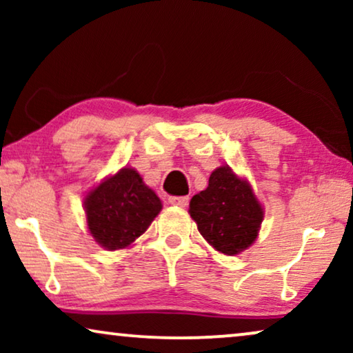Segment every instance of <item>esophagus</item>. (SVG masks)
I'll list each match as a JSON object with an SVG mask.
<instances>
[{"mask_svg":"<svg viewBox=\"0 0 353 353\" xmlns=\"http://www.w3.org/2000/svg\"><path fill=\"white\" fill-rule=\"evenodd\" d=\"M168 202H170L172 205L186 207L188 202H190V197H188V196H170V197H168Z\"/></svg>","mask_w":353,"mask_h":353,"instance_id":"34e87169","label":"esophagus"}]
</instances>
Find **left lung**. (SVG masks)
<instances>
[{
  "instance_id": "left-lung-1",
  "label": "left lung",
  "mask_w": 353,
  "mask_h": 353,
  "mask_svg": "<svg viewBox=\"0 0 353 353\" xmlns=\"http://www.w3.org/2000/svg\"><path fill=\"white\" fill-rule=\"evenodd\" d=\"M190 215L212 248L238 255L257 239L263 207L250 183L223 165L212 172L204 191L192 196Z\"/></svg>"
}]
</instances>
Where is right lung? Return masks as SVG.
I'll list each match as a JSON object with an SVG mask.
<instances>
[{"label":"right lung","mask_w":353,"mask_h":353,"mask_svg":"<svg viewBox=\"0 0 353 353\" xmlns=\"http://www.w3.org/2000/svg\"><path fill=\"white\" fill-rule=\"evenodd\" d=\"M88 231L108 250L130 248L162 210V202L134 168L104 178L85 197Z\"/></svg>","instance_id":"add662e5"}]
</instances>
